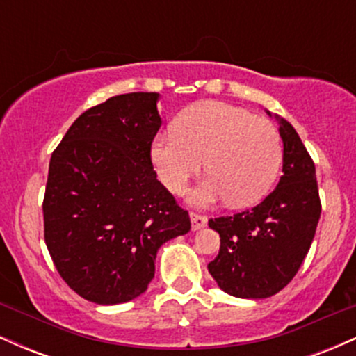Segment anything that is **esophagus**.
<instances>
[{
	"instance_id": "esophagus-1",
	"label": "esophagus",
	"mask_w": 356,
	"mask_h": 356,
	"mask_svg": "<svg viewBox=\"0 0 356 356\" xmlns=\"http://www.w3.org/2000/svg\"><path fill=\"white\" fill-rule=\"evenodd\" d=\"M191 222H192V229H194V231L202 229V227L207 224V218H206V216L191 212Z\"/></svg>"
}]
</instances>
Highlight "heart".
Here are the masks:
<instances>
[{"mask_svg":"<svg viewBox=\"0 0 356 356\" xmlns=\"http://www.w3.org/2000/svg\"><path fill=\"white\" fill-rule=\"evenodd\" d=\"M209 175L192 192L197 206L227 199L231 206H251L275 186L283 162L276 127L248 110L204 102L184 110L172 130L159 134L152 162L161 181L181 192L204 165Z\"/></svg>","mask_w":356,"mask_h":356,"instance_id":"b5f03b06","label":"heart"}]
</instances>
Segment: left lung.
<instances>
[{"mask_svg": "<svg viewBox=\"0 0 356 356\" xmlns=\"http://www.w3.org/2000/svg\"><path fill=\"white\" fill-rule=\"evenodd\" d=\"M275 118L284 147L276 189L252 209L209 219L220 248L207 269L219 288L236 298L280 293L301 268L321 214L313 159L293 125Z\"/></svg>", "mask_w": 356, "mask_h": 356, "instance_id": "8db88e82", "label": "left lung"}]
</instances>
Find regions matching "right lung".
I'll return each mask as SVG.
<instances>
[{
	"label": "right lung",
	"instance_id": "1",
	"mask_svg": "<svg viewBox=\"0 0 356 356\" xmlns=\"http://www.w3.org/2000/svg\"><path fill=\"white\" fill-rule=\"evenodd\" d=\"M157 100L134 92L88 108L51 154L44 243L65 283L97 305L140 296L159 248L191 229L150 159L162 125Z\"/></svg>",
	"mask_w": 356,
	"mask_h": 356
}]
</instances>
